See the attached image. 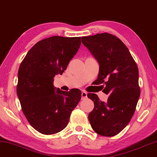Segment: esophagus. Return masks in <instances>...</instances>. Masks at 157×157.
Masks as SVG:
<instances>
[{
  "instance_id": "34e87169",
  "label": "esophagus",
  "mask_w": 157,
  "mask_h": 157,
  "mask_svg": "<svg viewBox=\"0 0 157 157\" xmlns=\"http://www.w3.org/2000/svg\"><path fill=\"white\" fill-rule=\"evenodd\" d=\"M86 94H86V92H82V99H86V97H87V96H86Z\"/></svg>"
}]
</instances>
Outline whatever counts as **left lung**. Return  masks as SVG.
Wrapping results in <instances>:
<instances>
[{"mask_svg":"<svg viewBox=\"0 0 157 157\" xmlns=\"http://www.w3.org/2000/svg\"><path fill=\"white\" fill-rule=\"evenodd\" d=\"M82 42L99 62L95 85H101L103 92L109 94L104 103L96 94H88L94 104L89 121L97 134L115 136L127 126L135 111L140 95L138 67L127 46L113 34L83 36Z\"/></svg>","mask_w":157,"mask_h":157,"instance_id":"1","label":"left lung"}]
</instances>
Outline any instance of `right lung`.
I'll list each match as a JSON object with an SVG mask.
<instances>
[{
  "label": "right lung",
  "mask_w": 157,
  "mask_h": 157,
  "mask_svg": "<svg viewBox=\"0 0 157 157\" xmlns=\"http://www.w3.org/2000/svg\"><path fill=\"white\" fill-rule=\"evenodd\" d=\"M80 44V37L42 39L28 51L19 67L17 94L22 111L30 125L42 134L63 130L80 101V90L55 92L53 86L55 75L66 70Z\"/></svg>",
  "instance_id": "1"
}]
</instances>
